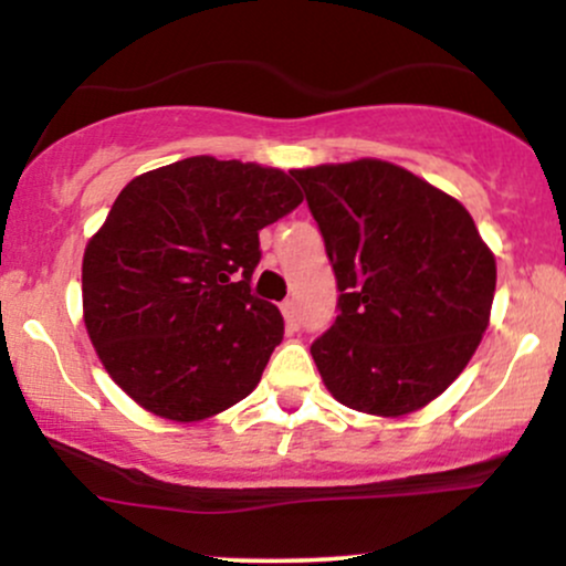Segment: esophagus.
Segmentation results:
<instances>
[{
    "label": "esophagus",
    "mask_w": 566,
    "mask_h": 566,
    "mask_svg": "<svg viewBox=\"0 0 566 566\" xmlns=\"http://www.w3.org/2000/svg\"><path fill=\"white\" fill-rule=\"evenodd\" d=\"M282 314H284V322H287V327L297 329V324H301V316H297V303L295 301H284L282 303Z\"/></svg>",
    "instance_id": "esophagus-1"
}]
</instances>
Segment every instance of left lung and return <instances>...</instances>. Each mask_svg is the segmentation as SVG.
Returning a JSON list of instances; mask_svg holds the SVG:
<instances>
[{
  "mask_svg": "<svg viewBox=\"0 0 566 566\" xmlns=\"http://www.w3.org/2000/svg\"><path fill=\"white\" fill-rule=\"evenodd\" d=\"M290 175L340 290V314L311 346L324 386L356 412H418L452 386L490 327L495 255L458 199L391 161Z\"/></svg>",
  "mask_w": 566,
  "mask_h": 566,
  "instance_id": "left-lung-1",
  "label": "left lung"
}]
</instances>
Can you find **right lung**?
Returning a JSON list of instances; mask_svg holds the SVG:
<instances>
[{"mask_svg":"<svg viewBox=\"0 0 566 566\" xmlns=\"http://www.w3.org/2000/svg\"><path fill=\"white\" fill-rule=\"evenodd\" d=\"M303 201L284 170L188 157L133 178L82 261L97 359L135 405L199 423L252 394L284 335L250 292L258 231Z\"/></svg>","mask_w":566,"mask_h":566,"instance_id":"add662e5","label":"right lung"}]
</instances>
